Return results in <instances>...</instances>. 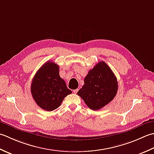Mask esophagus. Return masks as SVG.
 I'll return each mask as SVG.
<instances>
[{
  "mask_svg": "<svg viewBox=\"0 0 154 154\" xmlns=\"http://www.w3.org/2000/svg\"><path fill=\"white\" fill-rule=\"evenodd\" d=\"M78 89H76V90H73V92H74V94H76V93L78 92Z\"/></svg>",
  "mask_w": 154,
  "mask_h": 154,
  "instance_id": "1",
  "label": "esophagus"
}]
</instances>
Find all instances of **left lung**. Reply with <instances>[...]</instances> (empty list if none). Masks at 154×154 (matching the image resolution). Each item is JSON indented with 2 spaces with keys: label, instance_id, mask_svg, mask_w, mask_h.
<instances>
[{
  "label": "left lung",
  "instance_id": "8db88e82",
  "mask_svg": "<svg viewBox=\"0 0 154 154\" xmlns=\"http://www.w3.org/2000/svg\"><path fill=\"white\" fill-rule=\"evenodd\" d=\"M118 88L115 74L106 62L102 61L88 72L84 86L77 94L89 108L98 110L114 98Z\"/></svg>",
  "mask_w": 154,
  "mask_h": 154
}]
</instances>
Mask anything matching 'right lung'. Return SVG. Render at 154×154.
Listing matches in <instances>:
<instances>
[{"label": "right lung", "instance_id": "add662e5", "mask_svg": "<svg viewBox=\"0 0 154 154\" xmlns=\"http://www.w3.org/2000/svg\"><path fill=\"white\" fill-rule=\"evenodd\" d=\"M30 87L37 105L46 111L58 108L65 97L72 93L60 76L59 66L51 61L46 62L37 71Z\"/></svg>", "mask_w": 154, "mask_h": 154}]
</instances>
